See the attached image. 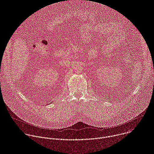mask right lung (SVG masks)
<instances>
[{
    "label": "right lung",
    "mask_w": 154,
    "mask_h": 154,
    "mask_svg": "<svg viewBox=\"0 0 154 154\" xmlns=\"http://www.w3.org/2000/svg\"><path fill=\"white\" fill-rule=\"evenodd\" d=\"M51 103H52V102H51ZM49 104H50V103H49ZM48 105H49V104H48Z\"/></svg>",
    "instance_id": "1"
}]
</instances>
